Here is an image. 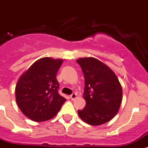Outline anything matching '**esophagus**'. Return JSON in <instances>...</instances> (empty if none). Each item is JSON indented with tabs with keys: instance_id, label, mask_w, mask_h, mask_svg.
<instances>
[{
	"instance_id": "1",
	"label": "esophagus",
	"mask_w": 148,
	"mask_h": 148,
	"mask_svg": "<svg viewBox=\"0 0 148 148\" xmlns=\"http://www.w3.org/2000/svg\"><path fill=\"white\" fill-rule=\"evenodd\" d=\"M70 98L71 100H74V99H75L77 98V94L75 92H73L71 95H70Z\"/></svg>"
}]
</instances>
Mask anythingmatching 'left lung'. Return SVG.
<instances>
[{"instance_id":"8db88e82","label":"left lung","mask_w":148,"mask_h":148,"mask_svg":"<svg viewBox=\"0 0 148 148\" xmlns=\"http://www.w3.org/2000/svg\"><path fill=\"white\" fill-rule=\"evenodd\" d=\"M85 80L84 98L86 106L78 110L84 122L99 126L110 121L117 112L122 102V86L118 78L106 64L95 58L77 60Z\"/></svg>"}]
</instances>
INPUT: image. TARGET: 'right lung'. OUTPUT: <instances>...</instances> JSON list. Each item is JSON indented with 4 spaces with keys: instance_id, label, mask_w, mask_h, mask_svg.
I'll use <instances>...</instances> for the list:
<instances>
[{
    "instance_id": "1",
    "label": "right lung",
    "mask_w": 148,
    "mask_h": 148,
    "mask_svg": "<svg viewBox=\"0 0 148 148\" xmlns=\"http://www.w3.org/2000/svg\"><path fill=\"white\" fill-rule=\"evenodd\" d=\"M62 59L43 58L32 64L16 86L17 105L27 117L36 122L55 116L66 99L59 95L57 72Z\"/></svg>"
}]
</instances>
